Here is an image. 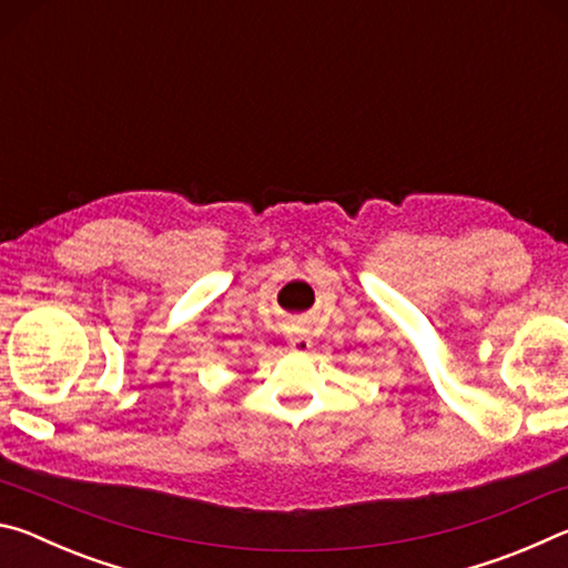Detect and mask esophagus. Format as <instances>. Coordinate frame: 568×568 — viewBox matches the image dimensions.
<instances>
[{
    "mask_svg": "<svg viewBox=\"0 0 568 568\" xmlns=\"http://www.w3.org/2000/svg\"><path fill=\"white\" fill-rule=\"evenodd\" d=\"M291 345H293V348H295V351H305V348H311V341H307V338H305V335H303V331H297V335H295V338H291Z\"/></svg>",
    "mask_w": 568,
    "mask_h": 568,
    "instance_id": "34e87169",
    "label": "esophagus"
}]
</instances>
